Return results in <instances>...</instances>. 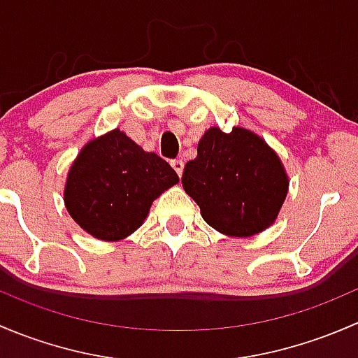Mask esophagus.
Wrapping results in <instances>:
<instances>
[{"label": "esophagus", "instance_id": "esophagus-1", "mask_svg": "<svg viewBox=\"0 0 358 358\" xmlns=\"http://www.w3.org/2000/svg\"><path fill=\"white\" fill-rule=\"evenodd\" d=\"M171 166H173V169L176 171V175L182 176V173H183V161H182V159H173Z\"/></svg>", "mask_w": 358, "mask_h": 358}]
</instances>
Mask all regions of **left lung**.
Masks as SVG:
<instances>
[{"label": "left lung", "instance_id": "left-lung-1", "mask_svg": "<svg viewBox=\"0 0 358 358\" xmlns=\"http://www.w3.org/2000/svg\"><path fill=\"white\" fill-rule=\"evenodd\" d=\"M182 185L209 227L251 237L275 222L289 180L265 140L239 126L230 133L213 126L199 140L197 157L185 164Z\"/></svg>", "mask_w": 358, "mask_h": 358}]
</instances>
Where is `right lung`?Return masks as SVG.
<instances>
[{
    "instance_id": "1",
    "label": "right lung",
    "mask_w": 358,
    "mask_h": 358,
    "mask_svg": "<svg viewBox=\"0 0 358 358\" xmlns=\"http://www.w3.org/2000/svg\"><path fill=\"white\" fill-rule=\"evenodd\" d=\"M175 183L178 175L164 159L112 129L90 140L72 162L64 202L90 236L121 241L142 225L152 202Z\"/></svg>"
}]
</instances>
